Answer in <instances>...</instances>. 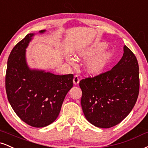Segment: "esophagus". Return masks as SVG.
I'll return each instance as SVG.
<instances>
[{"label": "esophagus", "instance_id": "obj_1", "mask_svg": "<svg viewBox=\"0 0 148 148\" xmlns=\"http://www.w3.org/2000/svg\"><path fill=\"white\" fill-rule=\"evenodd\" d=\"M80 82V78L79 77V76L76 75L74 77V79H73V83H74V85H78Z\"/></svg>", "mask_w": 148, "mask_h": 148}]
</instances>
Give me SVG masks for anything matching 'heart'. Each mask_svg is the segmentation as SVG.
Wrapping results in <instances>:
<instances>
[{
  "mask_svg": "<svg viewBox=\"0 0 148 148\" xmlns=\"http://www.w3.org/2000/svg\"><path fill=\"white\" fill-rule=\"evenodd\" d=\"M108 43L106 42H97L78 53L79 58L90 57L85 62V68L92 74H99L103 72L112 61L114 55L111 51L108 50ZM69 64L75 65V60L69 55L66 56Z\"/></svg>",
  "mask_w": 148,
  "mask_h": 148,
  "instance_id": "b5f03b06",
  "label": "heart"
}]
</instances>
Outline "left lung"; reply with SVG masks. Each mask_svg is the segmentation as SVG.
Here are the masks:
<instances>
[{
	"instance_id": "1",
	"label": "left lung",
	"mask_w": 148,
	"mask_h": 148,
	"mask_svg": "<svg viewBox=\"0 0 148 148\" xmlns=\"http://www.w3.org/2000/svg\"><path fill=\"white\" fill-rule=\"evenodd\" d=\"M121 59L111 70L82 79V110L90 123L110 128L130 113L139 92V72L136 56L127 46Z\"/></svg>"
}]
</instances>
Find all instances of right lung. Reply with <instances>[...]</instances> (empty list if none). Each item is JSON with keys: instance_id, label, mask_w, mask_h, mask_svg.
<instances>
[{"instance_id": "add662e5", "label": "right lung", "mask_w": 148, "mask_h": 148, "mask_svg": "<svg viewBox=\"0 0 148 148\" xmlns=\"http://www.w3.org/2000/svg\"><path fill=\"white\" fill-rule=\"evenodd\" d=\"M45 29L39 34L45 33ZM34 33L27 34L13 48L8 60L5 88L14 111L23 121L34 127L52 123L59 114L73 74L56 75L28 65L26 49Z\"/></svg>"}]
</instances>
